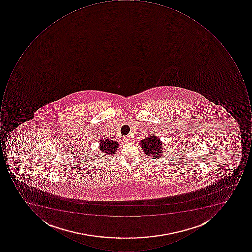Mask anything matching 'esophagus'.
I'll use <instances>...</instances> for the list:
<instances>
[{
    "label": "esophagus",
    "mask_w": 252,
    "mask_h": 252,
    "mask_svg": "<svg viewBox=\"0 0 252 252\" xmlns=\"http://www.w3.org/2000/svg\"><path fill=\"white\" fill-rule=\"evenodd\" d=\"M123 140H124V142H128V141H130L129 136H124Z\"/></svg>",
    "instance_id": "34e87169"
}]
</instances>
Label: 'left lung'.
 Wrapping results in <instances>:
<instances>
[{
  "label": "left lung",
  "instance_id": "left-lung-1",
  "mask_svg": "<svg viewBox=\"0 0 252 252\" xmlns=\"http://www.w3.org/2000/svg\"><path fill=\"white\" fill-rule=\"evenodd\" d=\"M143 152L148 156L159 158L163 156V143L160 142L159 138L154 135H149L148 138L142 140L140 142Z\"/></svg>",
  "mask_w": 252,
  "mask_h": 252
}]
</instances>
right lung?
<instances>
[{
    "instance_id": "obj_1",
    "label": "right lung",
    "mask_w": 252,
    "mask_h": 252,
    "mask_svg": "<svg viewBox=\"0 0 252 252\" xmlns=\"http://www.w3.org/2000/svg\"><path fill=\"white\" fill-rule=\"evenodd\" d=\"M118 146V142L113 141V140L108 139L107 138H104L100 140V147H99V148H100V152L105 155H114Z\"/></svg>"
}]
</instances>
